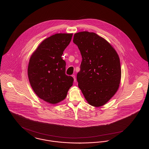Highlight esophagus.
Returning <instances> with one entry per match:
<instances>
[{"label":"esophagus","instance_id":"34e87169","mask_svg":"<svg viewBox=\"0 0 149 149\" xmlns=\"http://www.w3.org/2000/svg\"><path fill=\"white\" fill-rule=\"evenodd\" d=\"M72 78H74V81L75 82V81H76V78H75V75H72Z\"/></svg>","mask_w":149,"mask_h":149}]
</instances>
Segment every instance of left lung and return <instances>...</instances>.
Instances as JSON below:
<instances>
[{
	"instance_id": "1",
	"label": "left lung",
	"mask_w": 149,
	"mask_h": 149,
	"mask_svg": "<svg viewBox=\"0 0 149 149\" xmlns=\"http://www.w3.org/2000/svg\"><path fill=\"white\" fill-rule=\"evenodd\" d=\"M73 42L82 57L80 70L77 74L78 86L90 105L102 106L119 88V56L109 43L94 32L77 33Z\"/></svg>"
}]
</instances>
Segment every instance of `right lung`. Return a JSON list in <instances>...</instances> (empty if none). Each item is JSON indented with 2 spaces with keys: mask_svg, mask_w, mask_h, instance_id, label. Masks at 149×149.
Segmentation results:
<instances>
[{
  "mask_svg": "<svg viewBox=\"0 0 149 149\" xmlns=\"http://www.w3.org/2000/svg\"><path fill=\"white\" fill-rule=\"evenodd\" d=\"M72 33H57L43 40L29 61L28 77L36 95L51 104L63 100L74 79L65 74L66 63L62 58Z\"/></svg>",
  "mask_w": 149,
  "mask_h": 149,
  "instance_id": "1",
  "label": "right lung"
}]
</instances>
